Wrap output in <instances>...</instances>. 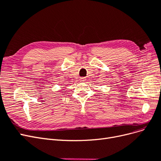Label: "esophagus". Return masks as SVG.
Listing matches in <instances>:
<instances>
[{"label": "esophagus", "instance_id": "34e87169", "mask_svg": "<svg viewBox=\"0 0 161 161\" xmlns=\"http://www.w3.org/2000/svg\"><path fill=\"white\" fill-rule=\"evenodd\" d=\"M85 79H86L85 77H81V78H80V81H82V82L85 81V80H86Z\"/></svg>", "mask_w": 161, "mask_h": 161}]
</instances>
